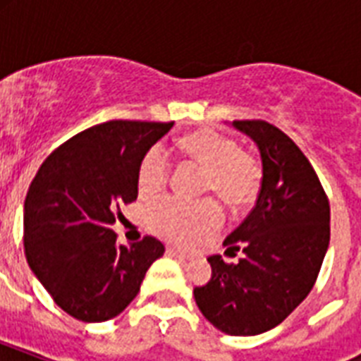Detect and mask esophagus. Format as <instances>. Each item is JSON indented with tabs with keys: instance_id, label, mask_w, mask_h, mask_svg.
<instances>
[{
	"instance_id": "obj_1",
	"label": "esophagus",
	"mask_w": 361,
	"mask_h": 361,
	"mask_svg": "<svg viewBox=\"0 0 361 361\" xmlns=\"http://www.w3.org/2000/svg\"><path fill=\"white\" fill-rule=\"evenodd\" d=\"M166 252H169L170 257L180 258V260H189V255H185L183 251H178V249H174V247H166Z\"/></svg>"
}]
</instances>
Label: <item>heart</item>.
Here are the masks:
<instances>
[{
	"mask_svg": "<svg viewBox=\"0 0 361 361\" xmlns=\"http://www.w3.org/2000/svg\"><path fill=\"white\" fill-rule=\"evenodd\" d=\"M180 152L204 169V192H215L231 208H243L258 195L262 170L251 153L240 149L236 140L217 130L204 129L181 136ZM170 174L169 155L153 146L142 157L136 172V189L142 198L157 197ZM146 223L155 234L181 245H192L223 223L219 204L206 198L189 204L161 198L146 209Z\"/></svg>",
	"mask_w": 361,
	"mask_h": 361,
	"instance_id": "obj_1",
	"label": "heart"
}]
</instances>
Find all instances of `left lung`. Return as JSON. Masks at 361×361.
<instances>
[{
	"label": "left lung",
	"mask_w": 361,
	"mask_h": 361,
	"mask_svg": "<svg viewBox=\"0 0 361 361\" xmlns=\"http://www.w3.org/2000/svg\"><path fill=\"white\" fill-rule=\"evenodd\" d=\"M258 146L262 181L255 208L226 236L236 264L208 258L212 279L195 288L202 314L228 336H258L307 298L330 245V202L302 149L275 125L232 121Z\"/></svg>",
	"instance_id": "left-lung-1"
}]
</instances>
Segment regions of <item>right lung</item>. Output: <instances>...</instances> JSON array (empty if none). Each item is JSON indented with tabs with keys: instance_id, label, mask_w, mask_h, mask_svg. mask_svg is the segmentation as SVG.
I'll return each instance as SVG.
<instances>
[{
	"instance_id": "1",
	"label": "right lung",
	"mask_w": 361,
	"mask_h": 361,
	"mask_svg": "<svg viewBox=\"0 0 361 361\" xmlns=\"http://www.w3.org/2000/svg\"><path fill=\"white\" fill-rule=\"evenodd\" d=\"M174 121L112 120L54 149L24 204V251L31 271L65 313L82 322L118 317L163 257L152 236L118 245L110 226L138 197L142 157Z\"/></svg>"
}]
</instances>
